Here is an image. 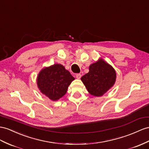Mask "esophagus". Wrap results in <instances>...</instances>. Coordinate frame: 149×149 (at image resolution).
Here are the masks:
<instances>
[{"mask_svg": "<svg viewBox=\"0 0 149 149\" xmlns=\"http://www.w3.org/2000/svg\"><path fill=\"white\" fill-rule=\"evenodd\" d=\"M75 77H76V78H77V79H81V74H76Z\"/></svg>", "mask_w": 149, "mask_h": 149, "instance_id": "34e87169", "label": "esophagus"}]
</instances>
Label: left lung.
I'll use <instances>...</instances> for the list:
<instances>
[{
	"mask_svg": "<svg viewBox=\"0 0 149 149\" xmlns=\"http://www.w3.org/2000/svg\"><path fill=\"white\" fill-rule=\"evenodd\" d=\"M88 73L83 75L81 79L87 91L93 96H102L115 84V70L102 58L91 64Z\"/></svg>",
	"mask_w": 149,
	"mask_h": 149,
	"instance_id": "obj_1",
	"label": "left lung"
}]
</instances>
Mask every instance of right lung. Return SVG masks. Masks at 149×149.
<instances>
[{
  "label": "right lung",
  "mask_w": 149,
  "mask_h": 149,
  "mask_svg": "<svg viewBox=\"0 0 149 149\" xmlns=\"http://www.w3.org/2000/svg\"><path fill=\"white\" fill-rule=\"evenodd\" d=\"M75 80L63 65L55 63L42 68L36 79L38 88L52 101H57L66 94L68 87Z\"/></svg>",
  "instance_id": "obj_1"
}]
</instances>
